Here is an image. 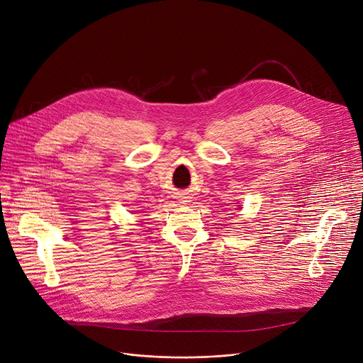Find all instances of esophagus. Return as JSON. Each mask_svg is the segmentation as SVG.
Wrapping results in <instances>:
<instances>
[{"instance_id":"34e87169","label":"esophagus","mask_w":363,"mask_h":363,"mask_svg":"<svg viewBox=\"0 0 363 363\" xmlns=\"http://www.w3.org/2000/svg\"><path fill=\"white\" fill-rule=\"evenodd\" d=\"M186 202H188V201H186Z\"/></svg>"}]
</instances>
